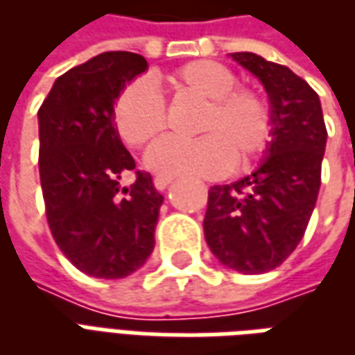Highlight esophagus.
<instances>
[{"label": "esophagus", "mask_w": 355, "mask_h": 355, "mask_svg": "<svg viewBox=\"0 0 355 355\" xmlns=\"http://www.w3.org/2000/svg\"><path fill=\"white\" fill-rule=\"evenodd\" d=\"M173 182V177H155L154 178V186L157 190H165L167 186Z\"/></svg>", "instance_id": "34e87169"}]
</instances>
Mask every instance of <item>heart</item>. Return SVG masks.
<instances>
[{"mask_svg":"<svg viewBox=\"0 0 355 355\" xmlns=\"http://www.w3.org/2000/svg\"><path fill=\"white\" fill-rule=\"evenodd\" d=\"M175 101H198L196 140H159L148 150L146 167L159 177H223L236 163L245 169L274 140V112L257 89L238 85V76L216 60H192L162 78ZM114 131L129 148H142L167 127V110L148 81L127 83L112 104Z\"/></svg>","mask_w":355,"mask_h":355,"instance_id":"b5f03b06","label":"heart"}]
</instances>
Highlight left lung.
<instances>
[{
	"instance_id": "8db88e82",
	"label": "left lung",
	"mask_w": 355,
	"mask_h": 355,
	"mask_svg": "<svg viewBox=\"0 0 355 355\" xmlns=\"http://www.w3.org/2000/svg\"><path fill=\"white\" fill-rule=\"evenodd\" d=\"M232 58L266 89L274 140L254 173L209 190L203 230L224 266L264 274L279 266L304 238L320 193L327 129L318 93L287 66L254 53H232Z\"/></svg>"
}]
</instances>
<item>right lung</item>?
<instances>
[{"label":"right lung","instance_id":"add662e5","mask_svg":"<svg viewBox=\"0 0 355 355\" xmlns=\"http://www.w3.org/2000/svg\"><path fill=\"white\" fill-rule=\"evenodd\" d=\"M148 68L127 51L101 53L57 78L37 112L40 180L51 234L83 274L119 279L154 249L163 203L146 171H137L112 125L117 93ZM129 170L135 182L121 189Z\"/></svg>","mask_w":355,"mask_h":355}]
</instances>
